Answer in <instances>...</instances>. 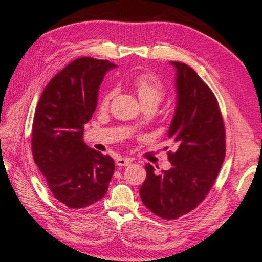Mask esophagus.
I'll return each mask as SVG.
<instances>
[{"mask_svg":"<svg viewBox=\"0 0 262 262\" xmlns=\"http://www.w3.org/2000/svg\"><path fill=\"white\" fill-rule=\"evenodd\" d=\"M130 163H132V159L130 158H125V157H119L117 161H115V164H117L119 167L128 166Z\"/></svg>","mask_w":262,"mask_h":262,"instance_id":"obj_1","label":"esophagus"}]
</instances>
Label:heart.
Listing matches in <instances>:
<instances>
[{"label":"heart","instance_id":"1","mask_svg":"<svg viewBox=\"0 0 262 262\" xmlns=\"http://www.w3.org/2000/svg\"><path fill=\"white\" fill-rule=\"evenodd\" d=\"M133 85H134L137 97H139L142 105H158L159 101L163 99L164 94H165L161 81L151 74H142L140 76H137L134 79V82H133ZM113 94V91L106 92L103 97V100H101V106L103 107H107L110 100L112 99Z\"/></svg>","mask_w":262,"mask_h":262}]
</instances>
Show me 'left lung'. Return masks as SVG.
Wrapping results in <instances>:
<instances>
[{
  "label": "left lung",
  "mask_w": 262,
  "mask_h": 262,
  "mask_svg": "<svg viewBox=\"0 0 262 262\" xmlns=\"http://www.w3.org/2000/svg\"><path fill=\"white\" fill-rule=\"evenodd\" d=\"M176 68L177 105L167 136L177 150L168 152L172 167L157 174L145 165L140 196L162 219L188 214L203 201L219 176L225 156V130L216 97L200 76L181 62Z\"/></svg>",
  "instance_id": "obj_1"
}]
</instances>
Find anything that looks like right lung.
Segmentation results:
<instances>
[{
	"label": "right lung",
	"mask_w": 262,
	"mask_h": 262,
	"mask_svg": "<svg viewBox=\"0 0 262 262\" xmlns=\"http://www.w3.org/2000/svg\"><path fill=\"white\" fill-rule=\"evenodd\" d=\"M115 67L107 60H74L51 79L35 108L34 162L52 194L69 208L103 199L114 173L112 157L88 147L83 132L97 107L104 76Z\"/></svg>",
	"instance_id": "add662e5"
}]
</instances>
